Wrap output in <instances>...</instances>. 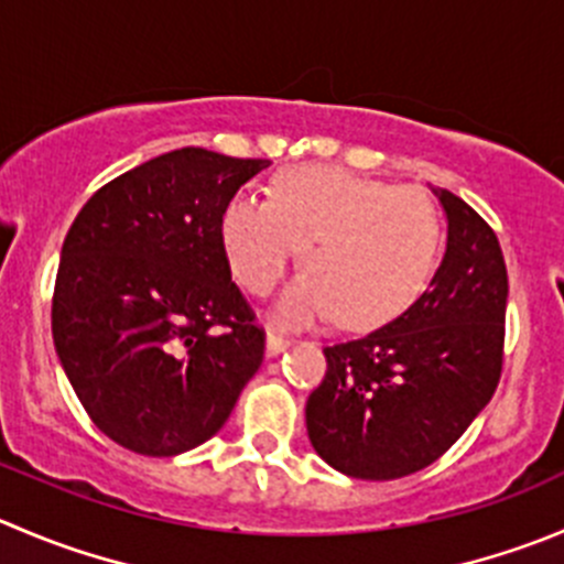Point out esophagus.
<instances>
[{
    "label": "esophagus",
    "instance_id": "34e87169",
    "mask_svg": "<svg viewBox=\"0 0 564 564\" xmlns=\"http://www.w3.org/2000/svg\"><path fill=\"white\" fill-rule=\"evenodd\" d=\"M289 344H292V338L281 336V333H275V330H270V333H267V341H264V347H267V355H281L283 349L289 347Z\"/></svg>",
    "mask_w": 564,
    "mask_h": 564
}]
</instances>
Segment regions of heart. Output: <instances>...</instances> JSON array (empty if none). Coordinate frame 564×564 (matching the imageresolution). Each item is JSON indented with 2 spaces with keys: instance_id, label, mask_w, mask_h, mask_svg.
Wrapping results in <instances>:
<instances>
[{
  "instance_id": "obj_1",
  "label": "heart",
  "mask_w": 564,
  "mask_h": 564,
  "mask_svg": "<svg viewBox=\"0 0 564 564\" xmlns=\"http://www.w3.org/2000/svg\"><path fill=\"white\" fill-rule=\"evenodd\" d=\"M441 234L424 193L330 165L286 167L270 200L239 193L220 212V245L250 294H270L300 248L305 270L275 305L286 325L333 311L355 330L386 325L430 283Z\"/></svg>"
}]
</instances>
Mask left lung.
Returning <instances> with one entry per match:
<instances>
[{
	"mask_svg": "<svg viewBox=\"0 0 564 564\" xmlns=\"http://www.w3.org/2000/svg\"><path fill=\"white\" fill-rule=\"evenodd\" d=\"M446 250L430 289L369 336L325 347L305 402L316 455L355 479H399L438 460L501 377L507 267L494 228L449 189Z\"/></svg>",
	"mask_w": 564,
	"mask_h": 564,
	"instance_id": "8db88e82",
	"label": "left lung"
}]
</instances>
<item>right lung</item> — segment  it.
<instances>
[{"mask_svg": "<svg viewBox=\"0 0 564 564\" xmlns=\"http://www.w3.org/2000/svg\"><path fill=\"white\" fill-rule=\"evenodd\" d=\"M270 160L178 149L104 184L59 253L52 336L82 408L115 444H206L259 371L264 333L231 283L220 212Z\"/></svg>", "mask_w": 564, "mask_h": 564, "instance_id": "right-lung-1", "label": "right lung"}]
</instances>
